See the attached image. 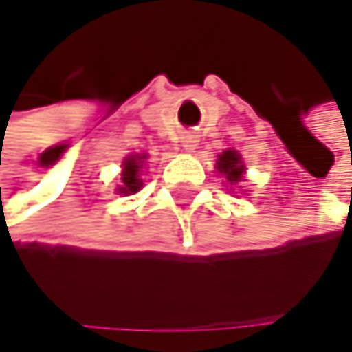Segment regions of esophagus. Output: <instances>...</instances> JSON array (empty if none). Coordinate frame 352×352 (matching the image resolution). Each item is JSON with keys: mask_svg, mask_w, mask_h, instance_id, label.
Wrapping results in <instances>:
<instances>
[{"mask_svg": "<svg viewBox=\"0 0 352 352\" xmlns=\"http://www.w3.org/2000/svg\"><path fill=\"white\" fill-rule=\"evenodd\" d=\"M182 144H184V148H186L188 152H192V150H196V146H198V138H196L194 133H188V135H184Z\"/></svg>", "mask_w": 352, "mask_h": 352, "instance_id": "34e87169", "label": "esophagus"}]
</instances>
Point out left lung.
Instances as JSON below:
<instances>
[{
    "label": "left lung",
    "instance_id": "left-lung-1",
    "mask_svg": "<svg viewBox=\"0 0 352 352\" xmlns=\"http://www.w3.org/2000/svg\"><path fill=\"white\" fill-rule=\"evenodd\" d=\"M217 170L228 179L230 186H236L242 182L246 166H244L242 156L236 150H225L217 156Z\"/></svg>",
    "mask_w": 352,
    "mask_h": 352
}]
</instances>
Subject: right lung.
<instances>
[{"instance_id": "obj_1", "label": "right lung", "mask_w": 352, "mask_h": 352, "mask_svg": "<svg viewBox=\"0 0 352 352\" xmlns=\"http://www.w3.org/2000/svg\"><path fill=\"white\" fill-rule=\"evenodd\" d=\"M146 154H133L129 158H124L122 162V173H120V186H118V194L122 196H129L142 190L144 182L140 179L142 175V166H144Z\"/></svg>"}]
</instances>
